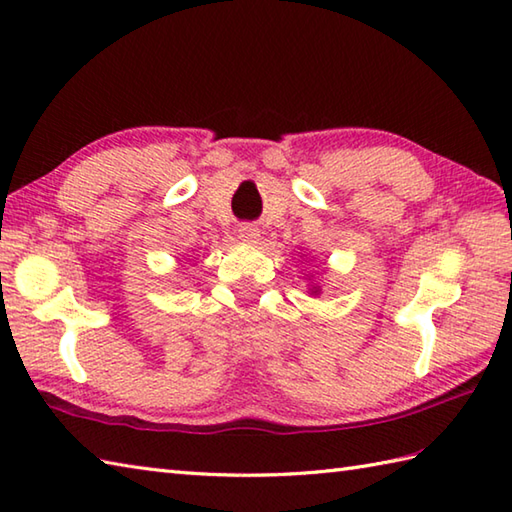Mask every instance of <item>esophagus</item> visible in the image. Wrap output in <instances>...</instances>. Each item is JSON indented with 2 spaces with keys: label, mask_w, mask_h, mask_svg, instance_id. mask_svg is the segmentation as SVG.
<instances>
[{
  "label": "esophagus",
  "mask_w": 512,
  "mask_h": 512,
  "mask_svg": "<svg viewBox=\"0 0 512 512\" xmlns=\"http://www.w3.org/2000/svg\"><path fill=\"white\" fill-rule=\"evenodd\" d=\"M237 233H239V239H242V242H246V244L259 242V228L253 226V224H242V226H239Z\"/></svg>",
  "instance_id": "34e87169"
}]
</instances>
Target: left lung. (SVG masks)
I'll use <instances>...</instances> for the list:
<instances>
[{"mask_svg":"<svg viewBox=\"0 0 512 512\" xmlns=\"http://www.w3.org/2000/svg\"><path fill=\"white\" fill-rule=\"evenodd\" d=\"M312 292H319V288H312Z\"/></svg>","mask_w":512,"mask_h":512,"instance_id":"1","label":"left lung"}]
</instances>
